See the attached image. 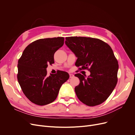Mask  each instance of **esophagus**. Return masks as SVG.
Segmentation results:
<instances>
[{
	"instance_id": "34e87169",
	"label": "esophagus",
	"mask_w": 135,
	"mask_h": 135,
	"mask_svg": "<svg viewBox=\"0 0 135 135\" xmlns=\"http://www.w3.org/2000/svg\"><path fill=\"white\" fill-rule=\"evenodd\" d=\"M69 77H70V78H72L74 77V75L72 74H69Z\"/></svg>"
}]
</instances>
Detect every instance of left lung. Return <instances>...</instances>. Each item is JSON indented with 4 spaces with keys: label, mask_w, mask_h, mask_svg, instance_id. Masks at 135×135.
I'll return each instance as SVG.
<instances>
[{
    "label": "left lung",
    "mask_w": 135,
    "mask_h": 135,
    "mask_svg": "<svg viewBox=\"0 0 135 135\" xmlns=\"http://www.w3.org/2000/svg\"><path fill=\"white\" fill-rule=\"evenodd\" d=\"M66 45L78 57L75 66L87 69L90 75L85 78L75 74L80 83L75 88L79 100L88 106L104 102L114 89L118 81V62L110 46L103 41L93 38L66 37Z\"/></svg>",
    "instance_id": "1"
}]
</instances>
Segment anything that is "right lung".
Listing matches in <instances>:
<instances>
[{
    "mask_svg": "<svg viewBox=\"0 0 135 135\" xmlns=\"http://www.w3.org/2000/svg\"><path fill=\"white\" fill-rule=\"evenodd\" d=\"M64 40L57 37L35 40L26 47L18 60V83L25 95L35 104L54 102L62 85L69 79L68 73L63 71L47 75V65L54 63V54L63 46Z\"/></svg>",
    "mask_w": 135,
    "mask_h": 135,
    "instance_id": "add662e5",
    "label": "right lung"
}]
</instances>
